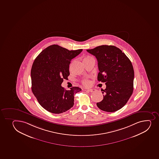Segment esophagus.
Wrapping results in <instances>:
<instances>
[{"instance_id":"obj_1","label":"esophagus","mask_w":159,"mask_h":159,"mask_svg":"<svg viewBox=\"0 0 159 159\" xmlns=\"http://www.w3.org/2000/svg\"><path fill=\"white\" fill-rule=\"evenodd\" d=\"M87 91L89 92H93L94 91H95V89H88V90H86Z\"/></svg>"}]
</instances>
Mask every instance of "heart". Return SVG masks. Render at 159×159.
<instances>
[{
	"mask_svg": "<svg viewBox=\"0 0 159 159\" xmlns=\"http://www.w3.org/2000/svg\"><path fill=\"white\" fill-rule=\"evenodd\" d=\"M91 57H90V56H87V57H85L84 58V60H85V59H90V58H91ZM83 84H84V85H85V86H89V85L90 84V81L88 80V79H85V80H84V81H83Z\"/></svg>",
	"mask_w": 159,
	"mask_h": 159,
	"instance_id": "obj_1",
	"label": "heart"
}]
</instances>
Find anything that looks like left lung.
Wrapping results in <instances>:
<instances>
[{
    "label": "left lung",
    "instance_id": "obj_1",
    "mask_svg": "<svg viewBox=\"0 0 159 159\" xmlns=\"http://www.w3.org/2000/svg\"><path fill=\"white\" fill-rule=\"evenodd\" d=\"M87 51L97 58L98 80L105 82L107 86L101 90L104 95L97 107L107 112L120 110L133 94L134 70L131 61L120 48L113 45H101Z\"/></svg>",
    "mask_w": 159,
    "mask_h": 159
}]
</instances>
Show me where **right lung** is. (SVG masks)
Here are the masks:
<instances>
[{
	"label": "right lung",
	"instance_id": "obj_1",
	"mask_svg": "<svg viewBox=\"0 0 159 159\" xmlns=\"http://www.w3.org/2000/svg\"><path fill=\"white\" fill-rule=\"evenodd\" d=\"M82 51H69L52 45L40 52L34 61L31 71L32 91L46 111L60 114L74 106V95L81 89L74 87L66 90L61 84L70 75L71 61Z\"/></svg>",
	"mask_w": 159,
	"mask_h": 159
}]
</instances>
